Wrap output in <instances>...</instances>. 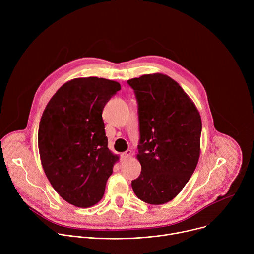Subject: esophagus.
Instances as JSON below:
<instances>
[{
    "label": "esophagus",
    "mask_w": 254,
    "mask_h": 254,
    "mask_svg": "<svg viewBox=\"0 0 254 254\" xmlns=\"http://www.w3.org/2000/svg\"><path fill=\"white\" fill-rule=\"evenodd\" d=\"M122 156H123L124 158H130V157L132 156V153H131L130 150H127V151H126L125 153H123Z\"/></svg>",
    "instance_id": "esophagus-1"
}]
</instances>
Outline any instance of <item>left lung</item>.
Here are the masks:
<instances>
[{
  "label": "left lung",
  "mask_w": 254,
  "mask_h": 254,
  "mask_svg": "<svg viewBox=\"0 0 254 254\" xmlns=\"http://www.w3.org/2000/svg\"><path fill=\"white\" fill-rule=\"evenodd\" d=\"M138 104L141 166L131 181L136 197L152 205L173 200L187 184L200 157L202 121L195 103L162 73L127 80Z\"/></svg>",
  "instance_id": "8db88e82"
}]
</instances>
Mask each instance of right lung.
<instances>
[{
  "mask_svg": "<svg viewBox=\"0 0 254 254\" xmlns=\"http://www.w3.org/2000/svg\"><path fill=\"white\" fill-rule=\"evenodd\" d=\"M121 84L98 77L64 83L43 112L38 148L55 191L71 205L88 208L103 197L119 156L107 148L102 111Z\"/></svg>",
  "mask_w": 254,
  "mask_h": 254,
  "instance_id": "right-lung-1",
  "label": "right lung"
}]
</instances>
